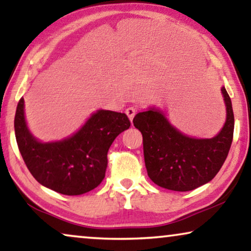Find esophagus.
<instances>
[{
  "mask_svg": "<svg viewBox=\"0 0 251 251\" xmlns=\"http://www.w3.org/2000/svg\"><path fill=\"white\" fill-rule=\"evenodd\" d=\"M137 112H138V107H136V106H130V107L126 109V114L128 115L130 121H132Z\"/></svg>",
  "mask_w": 251,
  "mask_h": 251,
  "instance_id": "34e87169",
  "label": "esophagus"
}]
</instances>
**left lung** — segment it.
I'll list each match as a JSON object with an SVG mask.
<instances>
[{
    "label": "left lung",
    "instance_id": "obj_1",
    "mask_svg": "<svg viewBox=\"0 0 251 251\" xmlns=\"http://www.w3.org/2000/svg\"><path fill=\"white\" fill-rule=\"evenodd\" d=\"M226 121L217 136L210 139L192 138L175 128L159 109L150 108L133 118L142 132L147 175L159 186L186 192L210 181L227 157L234 131L231 98L222 88Z\"/></svg>",
    "mask_w": 251,
    "mask_h": 251
}]
</instances>
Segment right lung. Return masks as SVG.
Wrapping results in <instances>:
<instances>
[{"mask_svg":"<svg viewBox=\"0 0 251 251\" xmlns=\"http://www.w3.org/2000/svg\"><path fill=\"white\" fill-rule=\"evenodd\" d=\"M129 126L125 113L99 109L73 136L41 143L27 128L24 98L15 116L17 144L29 173L41 185L65 195L87 193L101 183L109 147Z\"/></svg>","mask_w":251,"mask_h":251,"instance_id":"add662e5","label":"right lung"}]
</instances>
